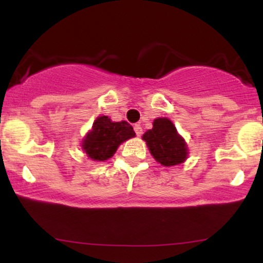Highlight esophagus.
<instances>
[{"label":"esophagus","mask_w":263,"mask_h":263,"mask_svg":"<svg viewBox=\"0 0 263 263\" xmlns=\"http://www.w3.org/2000/svg\"><path fill=\"white\" fill-rule=\"evenodd\" d=\"M134 129H135L136 135H137V136H141L142 135V127H141L140 125H135L134 126Z\"/></svg>","instance_id":"obj_1"}]
</instances>
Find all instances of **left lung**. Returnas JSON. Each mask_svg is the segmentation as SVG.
Returning <instances> with one entry per match:
<instances>
[{"mask_svg": "<svg viewBox=\"0 0 263 263\" xmlns=\"http://www.w3.org/2000/svg\"><path fill=\"white\" fill-rule=\"evenodd\" d=\"M151 155L164 167L180 164L188 158V147L184 138L177 132L171 120L159 117L153 121L152 129L142 136Z\"/></svg>", "mask_w": 263, "mask_h": 263, "instance_id": "1", "label": "left lung"}]
</instances>
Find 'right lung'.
I'll use <instances>...</instances> for the list:
<instances>
[{
    "label": "right lung",
    "instance_id": "add662e5",
    "mask_svg": "<svg viewBox=\"0 0 263 263\" xmlns=\"http://www.w3.org/2000/svg\"><path fill=\"white\" fill-rule=\"evenodd\" d=\"M135 135L128 122H112L108 116H100L83 140L81 148L91 161L104 162L115 155L122 142L135 137Z\"/></svg>",
    "mask_w": 263,
    "mask_h": 263
}]
</instances>
